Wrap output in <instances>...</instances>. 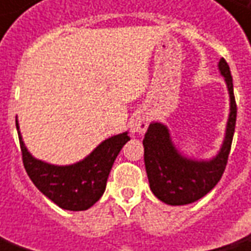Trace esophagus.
Wrapping results in <instances>:
<instances>
[{
	"label": "esophagus",
	"mask_w": 251,
	"mask_h": 251,
	"mask_svg": "<svg viewBox=\"0 0 251 251\" xmlns=\"http://www.w3.org/2000/svg\"><path fill=\"white\" fill-rule=\"evenodd\" d=\"M148 128V117L142 113L134 114L130 120V130L132 134H144Z\"/></svg>",
	"instance_id": "34e87169"
}]
</instances>
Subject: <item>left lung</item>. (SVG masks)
I'll list each match as a JSON object with an SVG mask.
<instances>
[{"mask_svg": "<svg viewBox=\"0 0 251 251\" xmlns=\"http://www.w3.org/2000/svg\"><path fill=\"white\" fill-rule=\"evenodd\" d=\"M218 70L224 76L229 93V116L225 137L215 156L211 159L188 158L172 140L168 126L152 121L144 137V160L155 197L169 205H186L204 197L221 180L226 168L227 156L236 124V101L233 82L227 63L221 58Z\"/></svg>", "mask_w": 251, "mask_h": 251, "instance_id": "left-lung-1", "label": "left lung"}]
</instances>
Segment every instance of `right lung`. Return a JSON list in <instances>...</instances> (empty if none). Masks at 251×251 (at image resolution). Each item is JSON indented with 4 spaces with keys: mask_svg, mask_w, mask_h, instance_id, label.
<instances>
[{
    "mask_svg": "<svg viewBox=\"0 0 251 251\" xmlns=\"http://www.w3.org/2000/svg\"><path fill=\"white\" fill-rule=\"evenodd\" d=\"M16 130L24 166L30 180L46 197L67 211H85L99 201L106 190L114 160L127 141H130L128 132L126 131L100 142L79 162L53 165L34 158L27 151L19 131L18 119Z\"/></svg>",
    "mask_w": 251,
    "mask_h": 251,
    "instance_id": "1",
    "label": "right lung"
}]
</instances>
